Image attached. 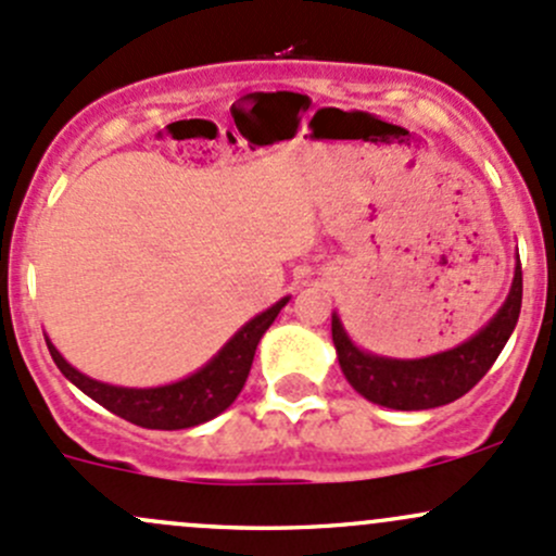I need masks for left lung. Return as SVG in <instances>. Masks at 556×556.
<instances>
[{
	"label": "left lung",
	"mask_w": 556,
	"mask_h": 556,
	"mask_svg": "<svg viewBox=\"0 0 556 556\" xmlns=\"http://www.w3.org/2000/svg\"><path fill=\"white\" fill-rule=\"evenodd\" d=\"M519 308H522V266L517 255L511 290L504 306L469 341L447 352L420 356V359L370 354L349 338L336 312H332V343L343 376L365 400L391 410H429L455 402L482 381L517 327Z\"/></svg>",
	"instance_id": "1"
}]
</instances>
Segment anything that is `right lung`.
<instances>
[{
    "label": "right lung",
    "mask_w": 556,
    "mask_h": 556,
    "mask_svg": "<svg viewBox=\"0 0 556 556\" xmlns=\"http://www.w3.org/2000/svg\"><path fill=\"white\" fill-rule=\"evenodd\" d=\"M288 301L290 295H285L282 301L268 306L266 312L255 314L197 372H191V376L180 378L175 383L151 386V389H130V386L96 381V378L85 376L77 367L68 365L63 359V354L52 346L50 338L45 336V341L58 370L77 386L79 391H85L90 400H96L98 405L114 413V416L130 420L136 426H143V429H191V426H200L204 420L220 416L237 400L250 376L255 349H258L263 332L271 327Z\"/></svg>",
    "instance_id": "right-lung-1"
}]
</instances>
